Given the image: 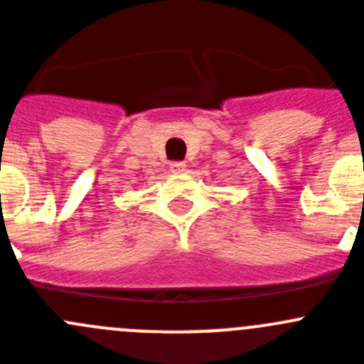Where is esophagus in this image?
<instances>
[{
    "label": "esophagus",
    "instance_id": "obj_1",
    "mask_svg": "<svg viewBox=\"0 0 364 364\" xmlns=\"http://www.w3.org/2000/svg\"><path fill=\"white\" fill-rule=\"evenodd\" d=\"M170 170H172L174 174H181V172H185L186 170V165L183 161H174V163H170Z\"/></svg>",
    "mask_w": 364,
    "mask_h": 364
}]
</instances>
